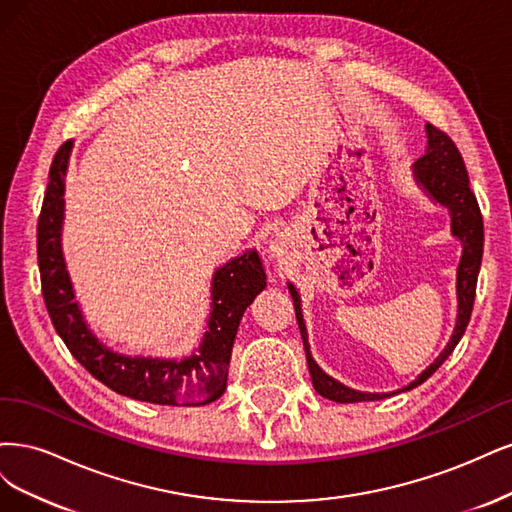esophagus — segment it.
Wrapping results in <instances>:
<instances>
[{
    "label": "esophagus",
    "mask_w": 512,
    "mask_h": 512,
    "mask_svg": "<svg viewBox=\"0 0 512 512\" xmlns=\"http://www.w3.org/2000/svg\"><path fill=\"white\" fill-rule=\"evenodd\" d=\"M272 253L280 255V244H278V242H272Z\"/></svg>",
    "instance_id": "34e87169"
}]
</instances>
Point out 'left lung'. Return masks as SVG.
Returning <instances> with one entry per match:
<instances>
[{
  "label": "left lung",
  "instance_id": "obj_1",
  "mask_svg": "<svg viewBox=\"0 0 512 512\" xmlns=\"http://www.w3.org/2000/svg\"><path fill=\"white\" fill-rule=\"evenodd\" d=\"M427 148L425 155L417 159L415 163V180L419 187L427 191V195L436 200L440 206L447 208L451 212V232L457 236L464 244V253H461V261L457 266V321L453 336L449 344L444 346V351L434 359V364L427 366L415 381H412L408 387L391 391V393H364V391H355L344 387L342 383L334 381L332 376L325 374L317 361L310 355V346H308V334H306V325H304V315H302V302H300V293L295 291V287L289 283V293L293 298L295 306V319H298L302 340H304V351H306V361H308V370L312 378V387L323 398L338 402V404H353V402H372V400H383L389 398V395L410 391L425 383L447 359L457 342L464 336L470 315H472V306H474V295H476V278L478 270H481V259H483V217H481V208H478V202L474 193L470 191V180L466 172V163L461 153L457 151L455 142L444 134L442 129L434 127L427 123Z\"/></svg>",
  "mask_w": 512,
  "mask_h": 512
}]
</instances>
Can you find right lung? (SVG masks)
Segmentation results:
<instances>
[{
  "label": "right lung",
  "instance_id": "obj_1",
  "mask_svg": "<svg viewBox=\"0 0 512 512\" xmlns=\"http://www.w3.org/2000/svg\"><path fill=\"white\" fill-rule=\"evenodd\" d=\"M72 140L63 142L48 172V185L38 219V266L42 295L57 334L70 353L97 381L127 398L163 406H204L219 400L227 387L232 346L246 306L266 289L257 251L234 257L212 278V304L200 349L183 359L127 357L110 351L82 319L61 251L65 208V172Z\"/></svg>",
  "mask_w": 512,
  "mask_h": 512
}]
</instances>
